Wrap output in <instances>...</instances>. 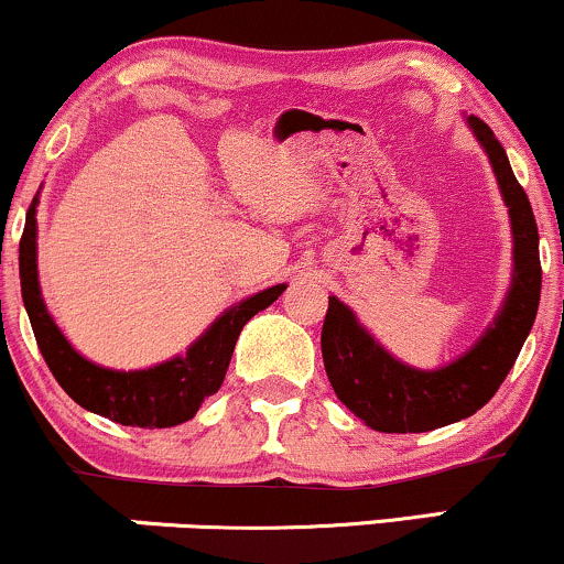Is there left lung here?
<instances>
[{
    "instance_id": "left-lung-1",
    "label": "left lung",
    "mask_w": 564,
    "mask_h": 564,
    "mask_svg": "<svg viewBox=\"0 0 564 564\" xmlns=\"http://www.w3.org/2000/svg\"><path fill=\"white\" fill-rule=\"evenodd\" d=\"M464 121L494 166L498 191L509 209L511 281L480 339L440 368H413L398 360L339 296H328L321 334L328 381L336 398L377 432H430L480 411L507 379L539 313V228L530 200L494 129L469 113H464Z\"/></svg>"
}]
</instances>
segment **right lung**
I'll use <instances>...</instances> for the list:
<instances>
[{"instance_id": "1", "label": "right lung", "mask_w": 564, "mask_h": 564, "mask_svg": "<svg viewBox=\"0 0 564 564\" xmlns=\"http://www.w3.org/2000/svg\"><path fill=\"white\" fill-rule=\"evenodd\" d=\"M36 206L39 193L29 206L21 238V291L36 345L57 384L82 408L124 426L164 430L196 416L200 403L223 387L241 328L260 310L270 307L286 291V283H275L232 304L183 355L164 364L138 371L97 366L74 349L44 304L36 268Z\"/></svg>"}]
</instances>
